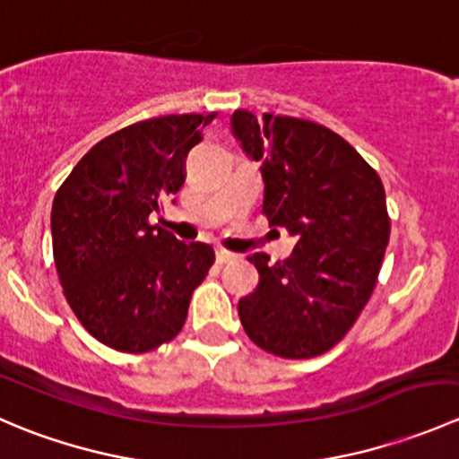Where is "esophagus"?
Wrapping results in <instances>:
<instances>
[{
  "label": "esophagus",
  "mask_w": 459,
  "mask_h": 459,
  "mask_svg": "<svg viewBox=\"0 0 459 459\" xmlns=\"http://www.w3.org/2000/svg\"><path fill=\"white\" fill-rule=\"evenodd\" d=\"M235 257H238V255H235V253H230V251H226V248H217V251H215L217 264H229V262H233Z\"/></svg>",
  "instance_id": "34e87169"
}]
</instances>
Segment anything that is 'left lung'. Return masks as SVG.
Instances as JSON below:
<instances>
[{"instance_id": "8db88e82", "label": "left lung", "mask_w": 459, "mask_h": 459, "mask_svg": "<svg viewBox=\"0 0 459 459\" xmlns=\"http://www.w3.org/2000/svg\"><path fill=\"white\" fill-rule=\"evenodd\" d=\"M235 140L262 161L264 215L298 244L284 262L255 253L259 284L239 299L247 335L266 353L308 359L331 351L371 298L391 220L379 175L344 137L308 119L230 117Z\"/></svg>"}]
</instances>
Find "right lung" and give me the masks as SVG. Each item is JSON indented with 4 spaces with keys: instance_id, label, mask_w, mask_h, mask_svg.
I'll return each mask as SVG.
<instances>
[{
    "instance_id": "add662e5",
    "label": "right lung",
    "mask_w": 459,
    "mask_h": 459,
    "mask_svg": "<svg viewBox=\"0 0 459 459\" xmlns=\"http://www.w3.org/2000/svg\"><path fill=\"white\" fill-rule=\"evenodd\" d=\"M211 115L143 119L97 142L59 186L50 212L59 281L82 326L122 353L170 342L215 251L151 224L186 178Z\"/></svg>"
}]
</instances>
